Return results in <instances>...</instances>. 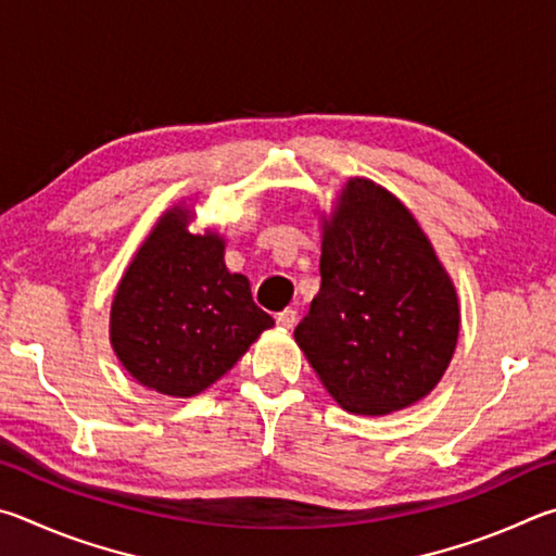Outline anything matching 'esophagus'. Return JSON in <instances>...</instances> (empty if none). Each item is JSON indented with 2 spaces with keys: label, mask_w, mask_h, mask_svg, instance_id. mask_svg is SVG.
<instances>
[{
  "label": "esophagus",
  "mask_w": 556,
  "mask_h": 556,
  "mask_svg": "<svg viewBox=\"0 0 556 556\" xmlns=\"http://www.w3.org/2000/svg\"><path fill=\"white\" fill-rule=\"evenodd\" d=\"M276 323L280 325V327H286V329H293L295 327V323H298V313L295 309H283V313H278L276 315Z\"/></svg>",
  "instance_id": "34e87169"
}]
</instances>
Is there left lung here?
Segmentation results:
<instances>
[{"label": "left lung", "instance_id": "left-lung-1", "mask_svg": "<svg viewBox=\"0 0 556 556\" xmlns=\"http://www.w3.org/2000/svg\"><path fill=\"white\" fill-rule=\"evenodd\" d=\"M319 293L295 342L349 413L386 415L432 391L452 362L459 303L420 224L371 180H349L325 222Z\"/></svg>", "mask_w": 556, "mask_h": 556}]
</instances>
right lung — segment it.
Instances as JSON below:
<instances>
[{
	"mask_svg": "<svg viewBox=\"0 0 556 556\" xmlns=\"http://www.w3.org/2000/svg\"><path fill=\"white\" fill-rule=\"evenodd\" d=\"M190 212L155 224L116 288L112 346L136 381L190 397L239 362L273 317L253 303L247 276L224 266L217 233L194 237Z\"/></svg>",
	"mask_w": 556,
	"mask_h": 556,
	"instance_id": "add662e5",
	"label": "right lung"
}]
</instances>
